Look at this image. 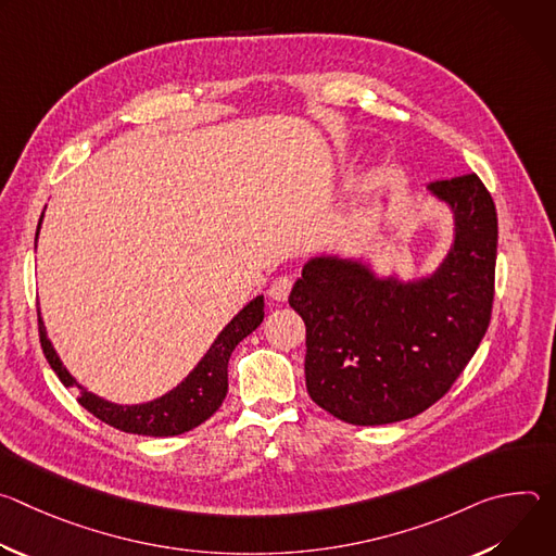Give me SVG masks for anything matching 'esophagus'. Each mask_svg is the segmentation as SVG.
I'll use <instances>...</instances> for the list:
<instances>
[{
    "label": "esophagus",
    "instance_id": "esophagus-1",
    "mask_svg": "<svg viewBox=\"0 0 556 556\" xmlns=\"http://www.w3.org/2000/svg\"><path fill=\"white\" fill-rule=\"evenodd\" d=\"M292 290V279L290 277H277L270 288H268V294L275 299V301H286L288 294Z\"/></svg>",
    "mask_w": 556,
    "mask_h": 556
}]
</instances>
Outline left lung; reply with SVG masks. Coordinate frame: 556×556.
<instances>
[{
  "instance_id": "1",
  "label": "left lung",
  "mask_w": 556,
  "mask_h": 556,
  "mask_svg": "<svg viewBox=\"0 0 556 556\" xmlns=\"http://www.w3.org/2000/svg\"><path fill=\"white\" fill-rule=\"evenodd\" d=\"M429 189L455 213V244L420 283L378 281L363 266L312 260L288 303L305 324L309 399L374 427L435 405L478 352L493 312L497 208L478 174Z\"/></svg>"
}]
</instances>
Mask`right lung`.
Segmentation results:
<instances>
[{
	"instance_id": "1",
	"label": "right lung",
	"mask_w": 556,
	"mask_h": 556,
	"mask_svg": "<svg viewBox=\"0 0 556 556\" xmlns=\"http://www.w3.org/2000/svg\"><path fill=\"white\" fill-rule=\"evenodd\" d=\"M39 226H41V219H39ZM262 321H264V299L257 296L224 328V332L217 337V341L211 345V350L200 361V365L191 371V376L172 393L163 395L161 401L136 405V407H121V405H112L97 399L94 393L86 391L84 387H78L76 401L105 425L125 433L163 438V435H180L185 431H191L219 409L228 391L226 367H228L230 352L235 350L237 343L244 341L253 330H257ZM39 341H41L46 361L50 363L59 380L65 387H74L76 380L65 371L56 352L52 350L41 324V316H39Z\"/></svg>"
}]
</instances>
